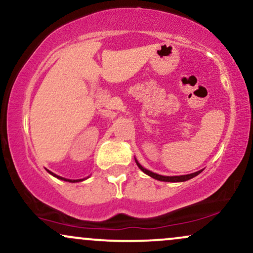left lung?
I'll return each instance as SVG.
<instances>
[{"label": "left lung", "mask_w": 253, "mask_h": 253, "mask_svg": "<svg viewBox=\"0 0 253 253\" xmlns=\"http://www.w3.org/2000/svg\"><path fill=\"white\" fill-rule=\"evenodd\" d=\"M135 163L136 165L139 167V169H140L143 172L146 173V175H149L150 177H152V178L155 179H158V181H162V182H184V181H188V179L193 178V177H195L199 175V173L202 172V170L200 171H196V172L194 173H189V175H182V176H162V175H158V173H155L152 172V171L145 169V168L141 167L140 164H139V162L135 159Z\"/></svg>", "instance_id": "left-lung-1"}]
</instances>
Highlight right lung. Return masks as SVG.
<instances>
[{"label": "right lung", "instance_id": "right-lung-1", "mask_svg": "<svg viewBox=\"0 0 253 253\" xmlns=\"http://www.w3.org/2000/svg\"><path fill=\"white\" fill-rule=\"evenodd\" d=\"M47 171H48V170H47ZM48 172H50L52 176L57 177V178H59V179H63V181H66V182H71V183H75V182H81V181H83V179H68V178H64V177H60V176H57V175H54V173H53V172H51V171H48Z\"/></svg>", "mask_w": 253, "mask_h": 253}]
</instances>
